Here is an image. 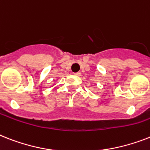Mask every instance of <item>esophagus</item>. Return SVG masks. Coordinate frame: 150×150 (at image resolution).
<instances>
[{
	"instance_id": "34e87169",
	"label": "esophagus",
	"mask_w": 150,
	"mask_h": 150,
	"mask_svg": "<svg viewBox=\"0 0 150 150\" xmlns=\"http://www.w3.org/2000/svg\"><path fill=\"white\" fill-rule=\"evenodd\" d=\"M74 75H75V76H80V75H81V73L80 72H77V73H74Z\"/></svg>"
}]
</instances>
